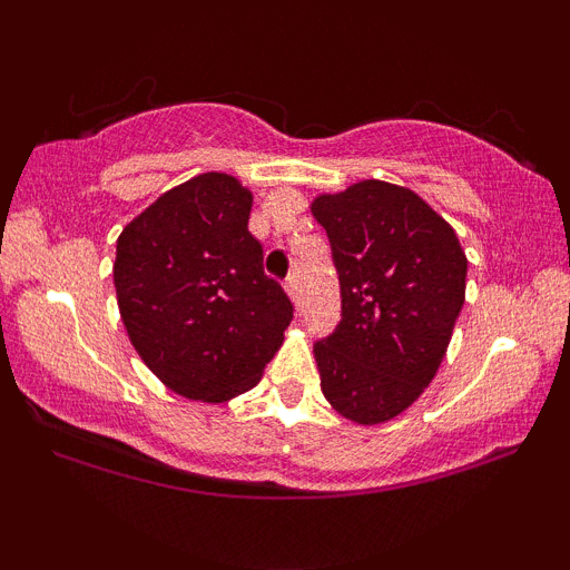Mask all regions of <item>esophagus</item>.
Returning <instances> with one entry per match:
<instances>
[{
	"label": "esophagus",
	"instance_id": "1",
	"mask_svg": "<svg viewBox=\"0 0 570 570\" xmlns=\"http://www.w3.org/2000/svg\"><path fill=\"white\" fill-rule=\"evenodd\" d=\"M286 294L292 297V303H299V276L297 273H289V278H286Z\"/></svg>",
	"mask_w": 570,
	"mask_h": 570
}]
</instances>
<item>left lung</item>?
I'll use <instances>...</instances> for the list:
<instances>
[{
    "instance_id": "obj_1",
    "label": "left lung",
    "mask_w": 570,
    "mask_h": 570,
    "mask_svg": "<svg viewBox=\"0 0 570 570\" xmlns=\"http://www.w3.org/2000/svg\"><path fill=\"white\" fill-rule=\"evenodd\" d=\"M311 212L343 297L337 330L313 345L322 391L340 415L375 426L434 381L466 297V254L426 200L389 181L318 195Z\"/></svg>"
}]
</instances>
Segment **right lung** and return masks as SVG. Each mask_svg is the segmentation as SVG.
Returning <instances> with one entry per match:
<instances>
[{"label":"right lung","instance_id":"obj_1","mask_svg":"<svg viewBox=\"0 0 570 570\" xmlns=\"http://www.w3.org/2000/svg\"><path fill=\"white\" fill-rule=\"evenodd\" d=\"M252 193L208 171L168 189L117 238L115 289L141 362L200 402L254 389L294 307L248 233Z\"/></svg>","mask_w":570,"mask_h":570}]
</instances>
